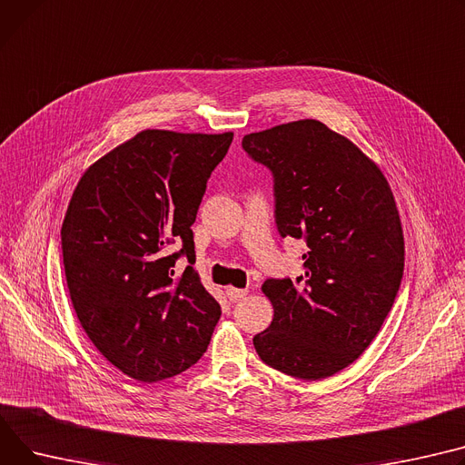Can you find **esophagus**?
Returning <instances> with one entry per match:
<instances>
[{
    "instance_id": "esophagus-1",
    "label": "esophagus",
    "mask_w": 465,
    "mask_h": 465,
    "mask_svg": "<svg viewBox=\"0 0 465 465\" xmlns=\"http://www.w3.org/2000/svg\"><path fill=\"white\" fill-rule=\"evenodd\" d=\"M246 293H249V290H239V288H228L226 290V295L232 302H239L242 297H246Z\"/></svg>"
}]
</instances>
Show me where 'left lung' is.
I'll list each match as a JSON object with an SVG mask.
<instances>
[{"label":"left lung","mask_w":465,"mask_h":465,"mask_svg":"<svg viewBox=\"0 0 465 465\" xmlns=\"http://www.w3.org/2000/svg\"><path fill=\"white\" fill-rule=\"evenodd\" d=\"M249 157L272 175L274 224L302 239L304 274L267 278L271 325L260 359L299 380L329 378L376 338L404 274V235L387 179L348 138L316 119L246 134Z\"/></svg>","instance_id":"1"}]
</instances>
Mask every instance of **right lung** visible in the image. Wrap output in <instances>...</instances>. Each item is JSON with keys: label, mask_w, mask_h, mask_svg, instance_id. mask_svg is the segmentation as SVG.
Instances as JSON below:
<instances>
[{"label": "right lung", "mask_w": 465, "mask_h": 465, "mask_svg": "<svg viewBox=\"0 0 465 465\" xmlns=\"http://www.w3.org/2000/svg\"><path fill=\"white\" fill-rule=\"evenodd\" d=\"M232 140L142 131L74 189L61 226L71 301L91 342L129 378L153 383L184 372L221 320L193 267L191 226ZM179 257L188 260L183 272Z\"/></svg>", "instance_id": "right-lung-1"}]
</instances>
